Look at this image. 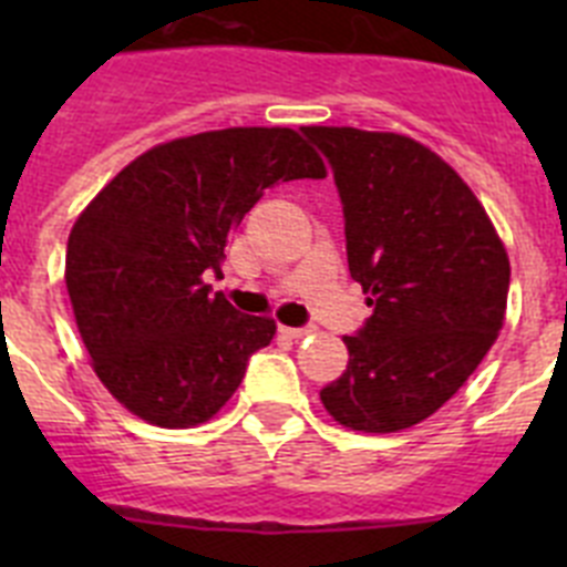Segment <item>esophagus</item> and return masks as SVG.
Listing matches in <instances>:
<instances>
[{
  "instance_id": "1",
  "label": "esophagus",
  "mask_w": 567,
  "mask_h": 567,
  "mask_svg": "<svg viewBox=\"0 0 567 567\" xmlns=\"http://www.w3.org/2000/svg\"><path fill=\"white\" fill-rule=\"evenodd\" d=\"M280 334H287V338L292 340H300V338H307V334L315 332V327H278Z\"/></svg>"
}]
</instances>
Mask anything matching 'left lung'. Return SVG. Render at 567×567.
<instances>
[{"mask_svg": "<svg viewBox=\"0 0 567 567\" xmlns=\"http://www.w3.org/2000/svg\"><path fill=\"white\" fill-rule=\"evenodd\" d=\"M343 204L349 272L372 315L320 400L346 429L389 434L434 414L497 340L511 267L468 184L394 133L300 127Z\"/></svg>", "mask_w": 567, "mask_h": 567, "instance_id": "left-lung-1", "label": "left lung"}]
</instances>
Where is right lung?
<instances>
[{"instance_id":"add662e5","label":"right lung","mask_w":567,"mask_h":567,"mask_svg":"<svg viewBox=\"0 0 567 567\" xmlns=\"http://www.w3.org/2000/svg\"><path fill=\"white\" fill-rule=\"evenodd\" d=\"M327 169L289 127H229L158 144L79 215L64 280L99 380L142 420L187 429L235 394L275 320L213 295L227 238L264 189Z\"/></svg>"}]
</instances>
